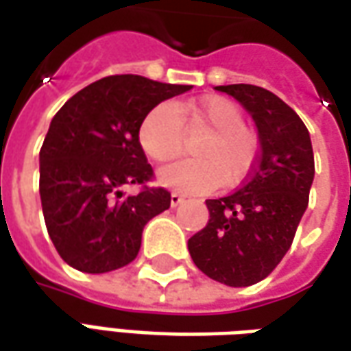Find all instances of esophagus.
Segmentation results:
<instances>
[{"label": "esophagus", "mask_w": 351, "mask_h": 351, "mask_svg": "<svg viewBox=\"0 0 351 351\" xmlns=\"http://www.w3.org/2000/svg\"><path fill=\"white\" fill-rule=\"evenodd\" d=\"M183 200H185V197H183V195H180V193H171V197H170V204L173 208L176 206H180L181 202H183Z\"/></svg>", "instance_id": "esophagus-1"}]
</instances>
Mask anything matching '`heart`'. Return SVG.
Segmentation results:
<instances>
[{
	"mask_svg": "<svg viewBox=\"0 0 351 351\" xmlns=\"http://www.w3.org/2000/svg\"><path fill=\"white\" fill-rule=\"evenodd\" d=\"M187 130L206 132L195 145V156L158 171V183L183 193H208L221 183L235 187L252 173L260 139L243 124V110L226 97L208 95L187 103H160L139 125V143L154 162H168L183 151Z\"/></svg>",
	"mask_w": 351,
	"mask_h": 351,
	"instance_id": "heart-1",
	"label": "heart"
}]
</instances>
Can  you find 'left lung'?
I'll return each instance as SVG.
<instances>
[{
	"label": "left lung",
	"instance_id": "8db88e82",
	"mask_svg": "<svg viewBox=\"0 0 351 351\" xmlns=\"http://www.w3.org/2000/svg\"><path fill=\"white\" fill-rule=\"evenodd\" d=\"M258 128L260 156L245 185L206 200L210 219L189 239L195 265L227 287L265 279L289 252L315 176L308 128L285 101L250 84L217 86Z\"/></svg>",
	"mask_w": 351,
	"mask_h": 351
}]
</instances>
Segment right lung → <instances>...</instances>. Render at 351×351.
Segmentation results:
<instances>
[{
    "mask_svg": "<svg viewBox=\"0 0 351 351\" xmlns=\"http://www.w3.org/2000/svg\"><path fill=\"white\" fill-rule=\"evenodd\" d=\"M189 89L137 74L106 76L53 116L40 151V197L47 233L70 267L106 273L134 262L147 221L170 208L166 189L124 197L122 187L152 178L139 143L147 112Z\"/></svg>",
    "mask_w": 351,
    "mask_h": 351,
    "instance_id": "add662e5",
    "label": "right lung"
}]
</instances>
